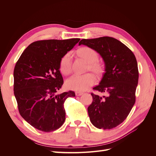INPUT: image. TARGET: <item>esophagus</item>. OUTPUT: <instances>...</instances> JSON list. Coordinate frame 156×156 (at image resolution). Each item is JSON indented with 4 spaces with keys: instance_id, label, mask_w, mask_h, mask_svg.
Masks as SVG:
<instances>
[{
    "instance_id": "esophagus-1",
    "label": "esophagus",
    "mask_w": 156,
    "mask_h": 156,
    "mask_svg": "<svg viewBox=\"0 0 156 156\" xmlns=\"http://www.w3.org/2000/svg\"><path fill=\"white\" fill-rule=\"evenodd\" d=\"M75 94H76V96H80L83 95V93L81 92H75Z\"/></svg>"
}]
</instances>
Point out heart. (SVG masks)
<instances>
[{
  "mask_svg": "<svg viewBox=\"0 0 156 156\" xmlns=\"http://www.w3.org/2000/svg\"><path fill=\"white\" fill-rule=\"evenodd\" d=\"M80 57L85 60L89 63L88 68L96 74H100L103 70L102 65L98 62V55L96 51L89 47H83L77 51ZM60 72L67 75L72 72V55L70 53L64 55L60 61ZM96 78L92 73H88L84 75H74L66 82L68 89L76 91H84L95 84Z\"/></svg>",
  "mask_w": 156,
  "mask_h": 156,
  "instance_id": "heart-1",
  "label": "heart"
}]
</instances>
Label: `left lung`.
I'll return each instance as SVG.
<instances>
[{
  "label": "left lung",
  "instance_id": "1",
  "mask_svg": "<svg viewBox=\"0 0 156 156\" xmlns=\"http://www.w3.org/2000/svg\"><path fill=\"white\" fill-rule=\"evenodd\" d=\"M84 45L96 51L105 64L100 83L93 89L106 96L91 94L93 101L88 107L91 123L99 129H111L122 123L135 102L139 70L134 54L114 37L104 36L83 39Z\"/></svg>",
  "mask_w": 156,
  "mask_h": 156
}]
</instances>
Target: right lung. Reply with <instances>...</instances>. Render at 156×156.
<instances>
[{
	"label": "right lung",
	"mask_w": 156,
	"mask_h": 156,
	"mask_svg": "<svg viewBox=\"0 0 156 156\" xmlns=\"http://www.w3.org/2000/svg\"><path fill=\"white\" fill-rule=\"evenodd\" d=\"M79 40L34 41L17 60L13 71L14 96L21 116L37 129L51 132L64 124V103L75 94L73 91L56 94L64 83L60 61Z\"/></svg>",
	"instance_id": "obj_1"
}]
</instances>
